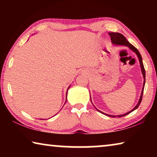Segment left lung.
<instances>
[{"label": "left lung", "mask_w": 157, "mask_h": 157, "mask_svg": "<svg viewBox=\"0 0 157 157\" xmlns=\"http://www.w3.org/2000/svg\"><path fill=\"white\" fill-rule=\"evenodd\" d=\"M109 36H111V43H112L113 45H115V46H127L129 48L132 50L133 52H134L135 54L137 55L138 57V59L139 60V63H140V69H141V72L143 74V79H144V81H143V88H142V91H141V94H140V96L139 98V102H138L137 105L135 106V107L132 109L131 111H128V112H127L124 114H121V115H116V116H114V115H109V114L107 113H105L102 112V111H100V110H98V109L95 107V108L96 109L99 111V112L102 113L103 114H105L106 116H110V117H113V118H116V117H123L127 115V114L130 113L131 112H132L133 111L136 110V109L139 107V106L140 105V102H141V100H142V97H143V90H144V86H145V68H144V66H143V60H142V57H141V55H140V52H139V50H138L136 48H135L133 45H132L131 44L129 43V42L127 40L125 37H124L123 34H121V33H109ZM90 96H91V94H90ZM93 104V103H92ZM94 105V104H93Z\"/></svg>", "instance_id": "left-lung-1"}]
</instances>
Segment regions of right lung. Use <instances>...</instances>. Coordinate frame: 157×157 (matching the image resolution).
<instances>
[{"mask_svg":"<svg viewBox=\"0 0 157 157\" xmlns=\"http://www.w3.org/2000/svg\"><path fill=\"white\" fill-rule=\"evenodd\" d=\"M71 86V85H70ZM70 86H68V89H67V91H66V98H67V92H68V89H69V87H70Z\"/></svg>","mask_w":157,"mask_h":157,"instance_id":"add662e5","label":"right lung"}]
</instances>
